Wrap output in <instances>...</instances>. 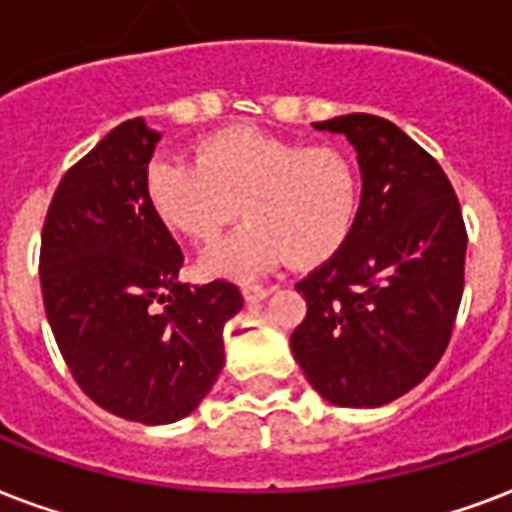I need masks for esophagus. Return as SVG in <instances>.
Returning <instances> with one entry per match:
<instances>
[{"mask_svg": "<svg viewBox=\"0 0 512 512\" xmlns=\"http://www.w3.org/2000/svg\"><path fill=\"white\" fill-rule=\"evenodd\" d=\"M241 292H244V298H247L249 303H260V300L268 295V290H265L263 284H244V287H241Z\"/></svg>", "mask_w": 512, "mask_h": 512, "instance_id": "obj_1", "label": "esophagus"}]
</instances>
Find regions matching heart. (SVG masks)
Listing matches in <instances>:
<instances>
[{
    "label": "heart",
    "instance_id": "b5f03b06",
    "mask_svg": "<svg viewBox=\"0 0 512 512\" xmlns=\"http://www.w3.org/2000/svg\"><path fill=\"white\" fill-rule=\"evenodd\" d=\"M144 195L169 230L209 244L239 214L233 236L201 257V273L249 279L284 257L319 265L349 241L360 214L357 166L335 144H298L257 128L206 136L195 161L155 155Z\"/></svg>",
    "mask_w": 512,
    "mask_h": 512
}]
</instances>
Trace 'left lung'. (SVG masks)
Here are the masks:
<instances>
[{
    "label": "left lung",
    "instance_id": "left-lung-1",
    "mask_svg": "<svg viewBox=\"0 0 512 512\" xmlns=\"http://www.w3.org/2000/svg\"><path fill=\"white\" fill-rule=\"evenodd\" d=\"M314 128L354 144L362 201L349 241L295 284L306 317L290 346L325 400L376 408L443 357L462 303L467 228L446 171L392 120L354 112Z\"/></svg>",
    "mask_w": 512,
    "mask_h": 512
}]
</instances>
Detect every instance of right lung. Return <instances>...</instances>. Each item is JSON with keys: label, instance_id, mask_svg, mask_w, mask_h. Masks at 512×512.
<instances>
[{"label": "right lung", "instance_id": "1", "mask_svg": "<svg viewBox=\"0 0 512 512\" xmlns=\"http://www.w3.org/2000/svg\"><path fill=\"white\" fill-rule=\"evenodd\" d=\"M158 139L142 117L112 128L58 182L39 247L66 368L93 403L142 424L182 419L209 395L222 327L244 306L225 279L179 284L185 255L144 195Z\"/></svg>", "mask_w": 512, "mask_h": 512}]
</instances>
